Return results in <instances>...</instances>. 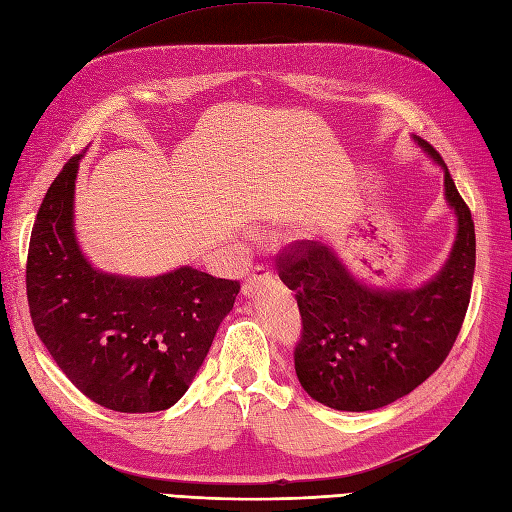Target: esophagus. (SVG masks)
I'll return each instance as SVG.
<instances>
[{
	"label": "esophagus",
	"mask_w": 512,
	"mask_h": 512,
	"mask_svg": "<svg viewBox=\"0 0 512 512\" xmlns=\"http://www.w3.org/2000/svg\"><path fill=\"white\" fill-rule=\"evenodd\" d=\"M272 278V270L270 268H266V266H257L255 270H253V274H249L246 276V280L242 283V293L244 295H251L253 291H257L263 283H266V280H270Z\"/></svg>",
	"instance_id": "esophagus-1"
}]
</instances>
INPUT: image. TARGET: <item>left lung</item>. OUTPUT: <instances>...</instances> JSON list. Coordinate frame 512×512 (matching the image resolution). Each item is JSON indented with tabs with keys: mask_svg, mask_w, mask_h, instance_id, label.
I'll use <instances>...</instances> for the list:
<instances>
[{
	"mask_svg": "<svg viewBox=\"0 0 512 512\" xmlns=\"http://www.w3.org/2000/svg\"><path fill=\"white\" fill-rule=\"evenodd\" d=\"M444 168V193L457 214V240L442 272L415 291L370 289L344 270L332 249L295 240L276 270L295 291L302 332L293 361L302 387L329 408L364 412L404 398L449 357L466 319L476 266L474 221Z\"/></svg>",
	"mask_w": 512,
	"mask_h": 512,
	"instance_id": "obj_1",
	"label": "left lung"
}]
</instances>
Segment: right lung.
<instances>
[{
	"label": "right lung",
	"instance_id": "add662e5",
	"mask_svg": "<svg viewBox=\"0 0 512 512\" xmlns=\"http://www.w3.org/2000/svg\"><path fill=\"white\" fill-rule=\"evenodd\" d=\"M78 161L74 155L48 187L31 229V323L63 374L95 404L166 410L204 364L240 283L189 266L155 278L91 268L72 225Z\"/></svg>",
	"mask_w": 512,
	"mask_h": 512
}]
</instances>
